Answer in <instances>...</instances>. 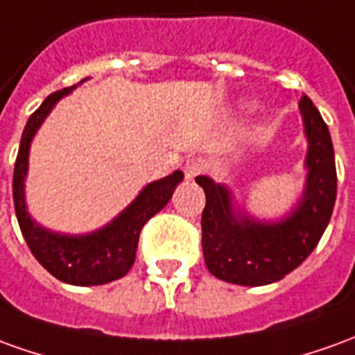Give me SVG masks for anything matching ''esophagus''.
<instances>
[{"label": "esophagus", "instance_id": "esophagus-1", "mask_svg": "<svg viewBox=\"0 0 355 355\" xmlns=\"http://www.w3.org/2000/svg\"><path fill=\"white\" fill-rule=\"evenodd\" d=\"M205 169V161L202 157H192L184 163V175L186 178H194L198 175H202Z\"/></svg>", "mask_w": 355, "mask_h": 355}]
</instances>
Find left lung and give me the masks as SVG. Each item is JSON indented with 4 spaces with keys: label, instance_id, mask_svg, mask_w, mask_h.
I'll return each instance as SVG.
<instances>
[{
    "label": "left lung",
    "instance_id": "8db88e82",
    "mask_svg": "<svg viewBox=\"0 0 355 355\" xmlns=\"http://www.w3.org/2000/svg\"><path fill=\"white\" fill-rule=\"evenodd\" d=\"M307 138L306 186L296 207L281 220H257L236 211L232 194L209 177H196L205 192L202 248L213 277L242 286L284 279L315 250L333 215L336 167L331 132L307 96L300 100Z\"/></svg>",
    "mask_w": 355,
    "mask_h": 355
}]
</instances>
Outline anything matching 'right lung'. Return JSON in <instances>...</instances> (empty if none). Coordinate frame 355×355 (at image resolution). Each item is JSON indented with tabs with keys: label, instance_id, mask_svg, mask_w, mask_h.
<instances>
[{
	"label": "right lung",
	"instance_id": "right-lung-1",
	"mask_svg": "<svg viewBox=\"0 0 355 355\" xmlns=\"http://www.w3.org/2000/svg\"><path fill=\"white\" fill-rule=\"evenodd\" d=\"M84 80H80V84ZM73 90L74 86L49 94L24 126L19 155L15 161L13 202L22 236L40 265L67 284L96 286L117 281L130 271L144 225L169 203L171 196L178 182H182L184 175L182 171H175L169 177L144 186L142 192L136 196L135 202L126 209H123L105 227L88 234H61L40 227L26 211L24 198V178L28 173L31 142L44 119L55 107L57 101Z\"/></svg>",
	"mask_w": 355,
	"mask_h": 355
}]
</instances>
